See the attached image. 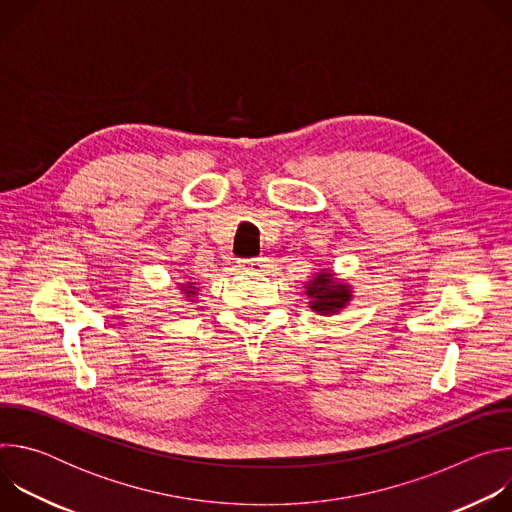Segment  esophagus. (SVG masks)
Masks as SVG:
<instances>
[{
	"mask_svg": "<svg viewBox=\"0 0 512 512\" xmlns=\"http://www.w3.org/2000/svg\"><path fill=\"white\" fill-rule=\"evenodd\" d=\"M263 267H265V263L261 257L259 259H243L237 263L239 271H261Z\"/></svg>",
	"mask_w": 512,
	"mask_h": 512,
	"instance_id": "esophagus-1",
	"label": "esophagus"
}]
</instances>
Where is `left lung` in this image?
<instances>
[{
  "label": "left lung",
  "mask_w": 512,
  "mask_h": 512,
  "mask_svg": "<svg viewBox=\"0 0 512 512\" xmlns=\"http://www.w3.org/2000/svg\"><path fill=\"white\" fill-rule=\"evenodd\" d=\"M308 308L320 316H334L342 312L352 300V285L340 281L332 269H320L310 281L304 283Z\"/></svg>",
  "instance_id": "1"
}]
</instances>
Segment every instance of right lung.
<instances>
[{"mask_svg": "<svg viewBox=\"0 0 512 512\" xmlns=\"http://www.w3.org/2000/svg\"><path fill=\"white\" fill-rule=\"evenodd\" d=\"M178 289L186 296L188 302H194V298L198 296V291H200L198 283L192 281V279H188V281H184V283H178Z\"/></svg>", "mask_w": 512, "mask_h": 512, "instance_id": "1", "label": "right lung"}]
</instances>
